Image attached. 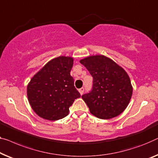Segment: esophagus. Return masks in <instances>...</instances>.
I'll use <instances>...</instances> for the list:
<instances>
[{
    "mask_svg": "<svg viewBox=\"0 0 158 158\" xmlns=\"http://www.w3.org/2000/svg\"><path fill=\"white\" fill-rule=\"evenodd\" d=\"M79 91L80 94H81V95H82V94H84V88H83V87H82V88L79 89Z\"/></svg>",
    "mask_w": 158,
    "mask_h": 158,
    "instance_id": "1",
    "label": "esophagus"
}]
</instances>
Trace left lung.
<instances>
[{"mask_svg":"<svg viewBox=\"0 0 158 158\" xmlns=\"http://www.w3.org/2000/svg\"><path fill=\"white\" fill-rule=\"evenodd\" d=\"M79 62L93 77L92 90L81 96L91 114L98 118L110 119L123 112L133 94L127 72L104 55L89 56Z\"/></svg>","mask_w":158,"mask_h":158,"instance_id":"1","label":"left lung"}]
</instances>
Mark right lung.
Here are the masks:
<instances>
[{"mask_svg":"<svg viewBox=\"0 0 158 158\" xmlns=\"http://www.w3.org/2000/svg\"><path fill=\"white\" fill-rule=\"evenodd\" d=\"M73 62L71 56L54 58L30 80L27 87L28 102L40 117L49 121L62 119L81 96L70 75Z\"/></svg>","mask_w":158,"mask_h":158,"instance_id":"add662e5","label":"right lung"}]
</instances>
